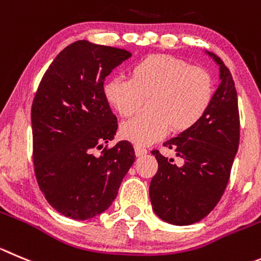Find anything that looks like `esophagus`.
Returning a JSON list of instances; mask_svg holds the SVG:
<instances>
[{
    "label": "esophagus",
    "instance_id": "34e87169",
    "mask_svg": "<svg viewBox=\"0 0 261 261\" xmlns=\"http://www.w3.org/2000/svg\"><path fill=\"white\" fill-rule=\"evenodd\" d=\"M134 148H135V154L138 155V157H140V155H144L148 153V150L145 149L144 147H140V145H135Z\"/></svg>",
    "mask_w": 261,
    "mask_h": 261
}]
</instances>
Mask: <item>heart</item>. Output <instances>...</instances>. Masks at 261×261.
I'll list each match as a JSON object with an SVG mask.
<instances>
[{
	"label": "heart",
	"instance_id": "1",
	"mask_svg": "<svg viewBox=\"0 0 261 261\" xmlns=\"http://www.w3.org/2000/svg\"><path fill=\"white\" fill-rule=\"evenodd\" d=\"M215 91L213 75L179 58L154 54L130 68V80L116 77L104 86L106 100L119 116L138 112L148 99L144 116L121 126L123 139L138 145L158 142L174 133L191 130L204 117Z\"/></svg>",
	"mask_w": 261,
	"mask_h": 261
}]
</instances>
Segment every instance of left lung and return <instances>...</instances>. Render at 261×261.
Masks as SVG:
<instances>
[{"instance_id":"1","label":"left lung","mask_w":261,"mask_h":261,"mask_svg":"<svg viewBox=\"0 0 261 261\" xmlns=\"http://www.w3.org/2000/svg\"><path fill=\"white\" fill-rule=\"evenodd\" d=\"M206 53L219 65L220 77L210 108L194 127L164 143L184 164L176 166L174 158L152 150L158 162V171L149 186L153 211L174 225H191L214 210L229 181L240 144L234 81L223 60Z\"/></svg>"}]
</instances>
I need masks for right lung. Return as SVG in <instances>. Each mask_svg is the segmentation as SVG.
<instances>
[{"instance_id": "right-lung-1", "label": "right lung", "mask_w": 261, "mask_h": 261, "mask_svg": "<svg viewBox=\"0 0 261 261\" xmlns=\"http://www.w3.org/2000/svg\"><path fill=\"white\" fill-rule=\"evenodd\" d=\"M128 51L75 41L60 51L32 104L33 164L38 187L55 210L74 220L104 213L135 161L127 140H113L117 117L104 96L112 69Z\"/></svg>"}]
</instances>
